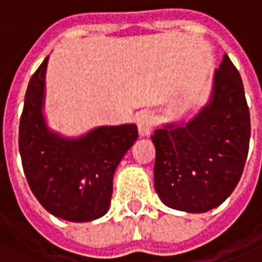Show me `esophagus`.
I'll return each instance as SVG.
<instances>
[{
  "instance_id": "esophagus-1",
  "label": "esophagus",
  "mask_w": 262,
  "mask_h": 262,
  "mask_svg": "<svg viewBox=\"0 0 262 262\" xmlns=\"http://www.w3.org/2000/svg\"><path fill=\"white\" fill-rule=\"evenodd\" d=\"M138 130H139L140 136H148L149 133L152 132L154 126H155V120L154 116L148 112H143L138 116Z\"/></svg>"
}]
</instances>
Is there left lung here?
<instances>
[{"mask_svg":"<svg viewBox=\"0 0 262 262\" xmlns=\"http://www.w3.org/2000/svg\"><path fill=\"white\" fill-rule=\"evenodd\" d=\"M251 119L244 84L228 55L214 72L209 104L183 126L167 124L150 139L157 149L155 190L171 209L209 212L238 185L248 157Z\"/></svg>","mask_w":262,"mask_h":262,"instance_id":"left-lung-1","label":"left lung"}]
</instances>
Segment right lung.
Segmentation results:
<instances>
[{
    "instance_id": "obj_1",
    "label": "right lung",
    "mask_w": 262,
    "mask_h": 262,
    "mask_svg": "<svg viewBox=\"0 0 262 262\" xmlns=\"http://www.w3.org/2000/svg\"><path fill=\"white\" fill-rule=\"evenodd\" d=\"M48 59L32 75L24 97L18 130L24 174L34 197L53 216L94 221L110 207L114 171L138 139V127L101 126L78 139L50 132L41 113Z\"/></svg>"
}]
</instances>
